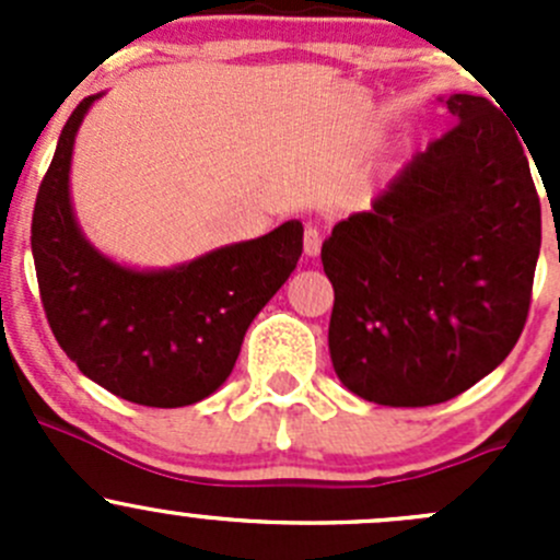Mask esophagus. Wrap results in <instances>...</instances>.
<instances>
[{
  "label": "esophagus",
  "mask_w": 560,
  "mask_h": 560,
  "mask_svg": "<svg viewBox=\"0 0 560 560\" xmlns=\"http://www.w3.org/2000/svg\"><path fill=\"white\" fill-rule=\"evenodd\" d=\"M303 252H306L308 257H316V254L322 252V235L316 228H306V233H303Z\"/></svg>",
  "instance_id": "obj_1"
}]
</instances>
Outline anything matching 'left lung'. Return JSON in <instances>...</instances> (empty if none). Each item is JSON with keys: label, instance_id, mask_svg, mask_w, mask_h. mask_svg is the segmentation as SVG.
Returning <instances> with one entry per match:
<instances>
[{"label": "left lung", "instance_id": "1", "mask_svg": "<svg viewBox=\"0 0 560 560\" xmlns=\"http://www.w3.org/2000/svg\"><path fill=\"white\" fill-rule=\"evenodd\" d=\"M447 107L453 127L322 246L332 369L382 406L466 393L528 319L541 246L528 156L490 100L455 94Z\"/></svg>", "mask_w": 560, "mask_h": 560}]
</instances>
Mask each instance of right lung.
Listing matches in <instances>:
<instances>
[{"mask_svg": "<svg viewBox=\"0 0 560 560\" xmlns=\"http://www.w3.org/2000/svg\"><path fill=\"white\" fill-rule=\"evenodd\" d=\"M94 100L67 118L37 191L39 301L59 347L100 387L154 409L197 404L228 380L252 319L295 270L303 224L160 273L110 262L78 230L67 189L75 132Z\"/></svg>", "mask_w": 560, "mask_h": 560, "instance_id": "add662e5", "label": "right lung"}]
</instances>
